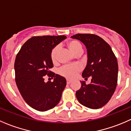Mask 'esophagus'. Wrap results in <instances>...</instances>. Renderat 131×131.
Returning <instances> with one entry per match:
<instances>
[{"instance_id": "esophagus-1", "label": "esophagus", "mask_w": 131, "mask_h": 131, "mask_svg": "<svg viewBox=\"0 0 131 131\" xmlns=\"http://www.w3.org/2000/svg\"><path fill=\"white\" fill-rule=\"evenodd\" d=\"M72 82L71 80H67V83L68 84H69V83H71Z\"/></svg>"}]
</instances>
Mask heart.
Returning <instances> with one entry per match:
<instances>
[{
  "mask_svg": "<svg viewBox=\"0 0 131 131\" xmlns=\"http://www.w3.org/2000/svg\"><path fill=\"white\" fill-rule=\"evenodd\" d=\"M67 46L68 47L71 51L74 54H77L78 53H82V46L79 42L77 40H70L67 43ZM58 53V47L56 46L53 48L51 51V59L53 63L57 61ZM82 70V66L81 65L76 63V64L69 65L66 66L61 68L59 70V73L63 77L67 78H75L78 73Z\"/></svg>",
  "mask_w": 131,
  "mask_h": 131,
  "instance_id": "1",
  "label": "heart"
}]
</instances>
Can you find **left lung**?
<instances>
[{"mask_svg":"<svg viewBox=\"0 0 131 131\" xmlns=\"http://www.w3.org/2000/svg\"><path fill=\"white\" fill-rule=\"evenodd\" d=\"M72 38L79 40L88 51V63L82 77H91L86 84L80 81L81 88L76 92L78 102L93 109L102 107L110 100L118 82V66L116 57L111 46L99 36L93 34H77Z\"/></svg>","mask_w":131,"mask_h":131,"instance_id":"8db88e82","label":"left lung"}]
</instances>
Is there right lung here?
<instances>
[{
	"instance_id": "obj_1",
	"label": "right lung",
	"mask_w": 131,
	"mask_h": 131,
	"mask_svg": "<svg viewBox=\"0 0 131 131\" xmlns=\"http://www.w3.org/2000/svg\"><path fill=\"white\" fill-rule=\"evenodd\" d=\"M66 38L65 35L39 36L27 40L15 61V82L25 102L38 111H46L59 103L66 80L49 71L53 67L51 51ZM54 78L44 82V76Z\"/></svg>"
}]
</instances>
